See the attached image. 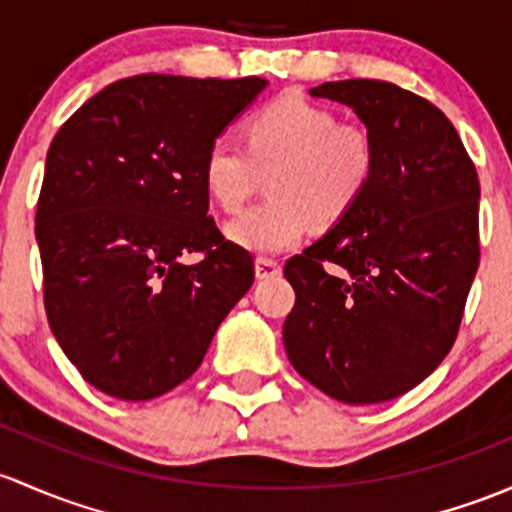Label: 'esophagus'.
Here are the masks:
<instances>
[{
  "label": "esophagus",
  "instance_id": "34e87169",
  "mask_svg": "<svg viewBox=\"0 0 512 512\" xmlns=\"http://www.w3.org/2000/svg\"><path fill=\"white\" fill-rule=\"evenodd\" d=\"M282 272V265L277 260H270V257H257L255 260V274L257 279H272Z\"/></svg>",
  "mask_w": 512,
  "mask_h": 512
}]
</instances>
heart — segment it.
Masks as SVG:
<instances>
[{"label": "heart", "mask_w": 512, "mask_h": 512, "mask_svg": "<svg viewBox=\"0 0 512 512\" xmlns=\"http://www.w3.org/2000/svg\"><path fill=\"white\" fill-rule=\"evenodd\" d=\"M378 169L375 134L360 122H338L324 105L284 95L247 122V147L215 137L203 159V184L218 206L235 211L270 174L265 201L225 225L235 245L257 255L297 247L311 223L333 225L353 211Z\"/></svg>", "instance_id": "obj_1"}]
</instances>
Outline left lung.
<instances>
[{
  "mask_svg": "<svg viewBox=\"0 0 512 512\" xmlns=\"http://www.w3.org/2000/svg\"><path fill=\"white\" fill-rule=\"evenodd\" d=\"M358 115L378 169L353 211L294 255L284 321L289 363L346 405L417 387L451 351L478 270L476 166L444 112L385 80L309 90Z\"/></svg>",
  "mask_w": 512,
  "mask_h": 512,
  "instance_id": "1",
  "label": "left lung"
}]
</instances>
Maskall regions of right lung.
Instances as JSON below:
<instances>
[{
  "mask_svg": "<svg viewBox=\"0 0 512 512\" xmlns=\"http://www.w3.org/2000/svg\"><path fill=\"white\" fill-rule=\"evenodd\" d=\"M265 88L134 75L53 137L36 206L43 304L58 346L105 395L154 400L191 378L252 287L250 252L208 215L203 159Z\"/></svg>",
  "mask_w": 512,
  "mask_h": 512,
  "instance_id": "add662e5",
  "label": "right lung"
}]
</instances>
